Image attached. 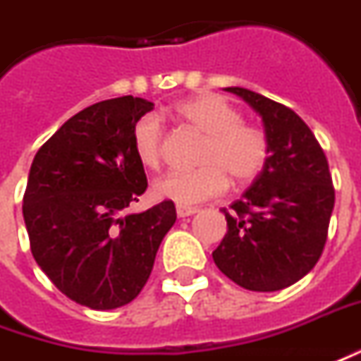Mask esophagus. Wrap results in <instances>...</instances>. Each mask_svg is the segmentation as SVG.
Listing matches in <instances>:
<instances>
[{
	"label": "esophagus",
	"mask_w": 361,
	"mask_h": 361,
	"mask_svg": "<svg viewBox=\"0 0 361 361\" xmlns=\"http://www.w3.org/2000/svg\"><path fill=\"white\" fill-rule=\"evenodd\" d=\"M176 213H178V216H180V219H183V216H191V215H195V213H199V209L197 207L178 205L176 207Z\"/></svg>",
	"instance_id": "esophagus-1"
}]
</instances>
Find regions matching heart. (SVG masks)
I'll return each mask as SVG.
<instances>
[{"mask_svg":"<svg viewBox=\"0 0 361 361\" xmlns=\"http://www.w3.org/2000/svg\"><path fill=\"white\" fill-rule=\"evenodd\" d=\"M173 115L205 135L199 152L201 168L193 172H168L152 185L158 199L178 205H195L221 195L228 176L236 183L256 180L268 162L269 142L256 125L242 123L240 111L216 93H199L173 105ZM164 130L156 115H145L133 127V148L138 162L154 168L162 158Z\"/></svg>","mask_w":361,"mask_h":361,"instance_id":"heart-1","label":"heart"}]
</instances>
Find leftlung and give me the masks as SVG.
<instances>
[{"label":"left lung","instance_id":"obj_1","mask_svg":"<svg viewBox=\"0 0 361 361\" xmlns=\"http://www.w3.org/2000/svg\"><path fill=\"white\" fill-rule=\"evenodd\" d=\"M262 117L269 142L264 170L231 213L213 252L216 268L250 291H279L319 262L334 209V188L321 145L281 103L244 87H226Z\"/></svg>","mask_w":361,"mask_h":361}]
</instances>
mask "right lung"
I'll return each instance as SVG.
<instances>
[{
    "label": "right lung",
    "mask_w": 361,
    "mask_h": 361,
    "mask_svg": "<svg viewBox=\"0 0 361 361\" xmlns=\"http://www.w3.org/2000/svg\"><path fill=\"white\" fill-rule=\"evenodd\" d=\"M152 109L133 95L90 105L31 164L23 219L32 256L62 293L95 311L123 307L142 291L176 223L172 201L125 215L148 188L133 127Z\"/></svg>",
    "instance_id": "obj_1"
}]
</instances>
